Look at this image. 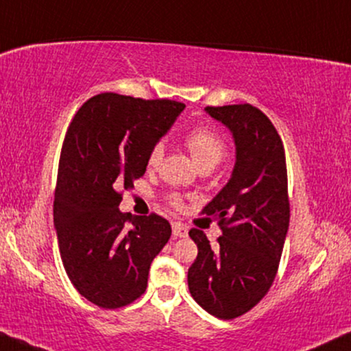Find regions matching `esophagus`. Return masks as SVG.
Returning <instances> with one entry per match:
<instances>
[{
    "label": "esophagus",
    "mask_w": 351,
    "mask_h": 351,
    "mask_svg": "<svg viewBox=\"0 0 351 351\" xmlns=\"http://www.w3.org/2000/svg\"><path fill=\"white\" fill-rule=\"evenodd\" d=\"M172 233L176 238H186L189 237V227L180 222H174L172 223Z\"/></svg>",
    "instance_id": "obj_1"
}]
</instances>
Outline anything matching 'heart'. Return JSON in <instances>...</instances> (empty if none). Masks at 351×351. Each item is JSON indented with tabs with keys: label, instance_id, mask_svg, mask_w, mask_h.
Masks as SVG:
<instances>
[{
	"label": "heart",
	"instance_id": "obj_1",
	"mask_svg": "<svg viewBox=\"0 0 351 351\" xmlns=\"http://www.w3.org/2000/svg\"><path fill=\"white\" fill-rule=\"evenodd\" d=\"M185 147L189 148L191 158L201 171L213 169L227 155V143L209 128H196L189 132V136L185 137ZM162 155H165L162 143H155L147 155L148 169H156L162 160ZM167 201L174 208L182 206V201L177 195H169Z\"/></svg>",
	"mask_w": 351,
	"mask_h": 351
}]
</instances>
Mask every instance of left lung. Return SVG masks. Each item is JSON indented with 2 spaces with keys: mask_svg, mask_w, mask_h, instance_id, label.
Segmentation results:
<instances>
[{
  "mask_svg": "<svg viewBox=\"0 0 351 351\" xmlns=\"http://www.w3.org/2000/svg\"><path fill=\"white\" fill-rule=\"evenodd\" d=\"M206 112L232 131L237 162L228 184L201 210L222 230L217 247L201 230L189 232L198 246L189 289L208 313L233 319L265 297L280 267L291 215L286 155L273 123L254 105Z\"/></svg>",
  "mask_w": 351,
  "mask_h": 351,
  "instance_id": "obj_1",
  "label": "left lung"
}]
</instances>
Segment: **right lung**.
I'll list each match as a JSON object with an SVG mask.
<instances>
[{"label": "right lung", "mask_w": 351, "mask_h": 351, "mask_svg": "<svg viewBox=\"0 0 351 351\" xmlns=\"http://www.w3.org/2000/svg\"><path fill=\"white\" fill-rule=\"evenodd\" d=\"M184 108L176 100L104 93L84 102L66 129L54 193L57 241L71 285L100 308L138 299L153 258L169 241L165 217L131 220L118 206Z\"/></svg>", "instance_id": "obj_1"}]
</instances>
